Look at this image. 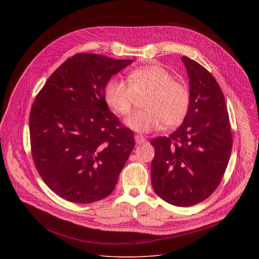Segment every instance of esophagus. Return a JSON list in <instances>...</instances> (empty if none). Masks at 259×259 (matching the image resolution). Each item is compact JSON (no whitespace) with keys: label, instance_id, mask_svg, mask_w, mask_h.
Returning <instances> with one entry per match:
<instances>
[{"label":"esophagus","instance_id":"esophagus-1","mask_svg":"<svg viewBox=\"0 0 259 259\" xmlns=\"http://www.w3.org/2000/svg\"><path fill=\"white\" fill-rule=\"evenodd\" d=\"M135 142L137 143V144H142V143H144L145 141H146V138L144 137V136H142V135H140V134H137V135H135Z\"/></svg>","mask_w":259,"mask_h":259}]
</instances>
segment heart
I'll return each mask as SVG.
<instances>
[{
    "label": "heart",
    "mask_w": 259,
    "mask_h": 259,
    "mask_svg": "<svg viewBox=\"0 0 259 259\" xmlns=\"http://www.w3.org/2000/svg\"><path fill=\"white\" fill-rule=\"evenodd\" d=\"M128 83L118 78L110 79L104 89V98L110 109L120 116H127L132 109L135 96L146 95L143 110L132 114L125 125L138 133H149L166 127L180 125L191 106L189 86L174 80L172 73L159 64L133 69Z\"/></svg>",
    "instance_id": "heart-1"
}]
</instances>
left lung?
<instances>
[{"label": "left lung", "mask_w": 259, "mask_h": 259, "mask_svg": "<svg viewBox=\"0 0 259 259\" xmlns=\"http://www.w3.org/2000/svg\"><path fill=\"white\" fill-rule=\"evenodd\" d=\"M190 80L191 106L181 126L151 141L155 193L165 202L188 207L208 198L229 164L233 138L226 99L211 73L182 56Z\"/></svg>", "instance_id": "1"}]
</instances>
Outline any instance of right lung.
Instances as JSON below:
<instances>
[{"instance_id":"1","label":"right lung","mask_w":259,"mask_h":259,"mask_svg":"<svg viewBox=\"0 0 259 259\" xmlns=\"http://www.w3.org/2000/svg\"><path fill=\"white\" fill-rule=\"evenodd\" d=\"M131 62L76 54L35 97L29 115L33 162L44 182L66 201L93 203L116 188L135 140L108 109L104 89Z\"/></svg>"}]
</instances>
